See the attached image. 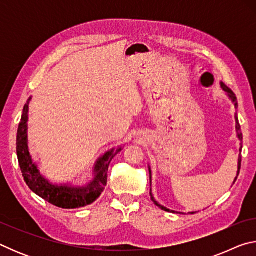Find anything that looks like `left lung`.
Wrapping results in <instances>:
<instances>
[{
  "label": "left lung",
  "instance_id": "1",
  "mask_svg": "<svg viewBox=\"0 0 256 256\" xmlns=\"http://www.w3.org/2000/svg\"><path fill=\"white\" fill-rule=\"evenodd\" d=\"M220 86H222V90L224 92L227 94V96H228V98L232 100V102L234 104V106H235V108L237 110V107H238V104H237V98H236V96H235V94H234L232 92V89H229L228 86L224 84H220ZM235 120H236V132H237V138H240V151H242V132H240V123H238V118H237V112L235 114ZM240 164H242V156L240 154L238 156V166H237V176H238V174H240ZM149 172H150V186H151V168H150V166H149ZM237 176H236V178H235V180H234V183H235L236 182V180H237ZM150 196H151V200H152V202L154 203L156 206H159L160 209L162 210H164V211H168V212H176V211H174V210H170V209H167L166 206H162L160 204V203H158L157 201L154 200V196H152V192H151V188H150ZM176 214H183V212H176ZM190 214H196V212H190Z\"/></svg>",
  "mask_w": 256,
  "mask_h": 256
}]
</instances>
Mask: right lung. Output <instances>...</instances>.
Returning <instances> with one entry per match:
<instances>
[{
  "label": "right lung",
  "mask_w": 256,
  "mask_h": 256,
  "mask_svg": "<svg viewBox=\"0 0 256 256\" xmlns=\"http://www.w3.org/2000/svg\"><path fill=\"white\" fill-rule=\"evenodd\" d=\"M30 97L24 107L21 122L16 134V154H18L21 172L28 188L38 196L62 209H78L92 204L107 184V172L112 159L123 150L122 146L112 148L97 159L92 170V180L84 185L54 184L40 174L38 166L34 162L28 148V112Z\"/></svg>",
  "instance_id": "add662e5"
}]
</instances>
